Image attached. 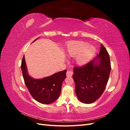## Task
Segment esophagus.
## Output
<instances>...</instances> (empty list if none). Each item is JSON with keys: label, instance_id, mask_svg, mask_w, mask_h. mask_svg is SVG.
I'll list each match as a JSON object with an SVG mask.
<instances>
[{"label": "esophagus", "instance_id": "obj_1", "mask_svg": "<svg viewBox=\"0 0 130 130\" xmlns=\"http://www.w3.org/2000/svg\"><path fill=\"white\" fill-rule=\"evenodd\" d=\"M73 74V70H71L70 69H69L67 72L66 73V75H67V77H69V76H72Z\"/></svg>", "mask_w": 130, "mask_h": 130}]
</instances>
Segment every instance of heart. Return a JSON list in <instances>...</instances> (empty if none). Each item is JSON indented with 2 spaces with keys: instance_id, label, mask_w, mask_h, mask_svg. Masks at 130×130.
Masks as SVG:
<instances>
[{
  "instance_id": "heart-1",
  "label": "heart",
  "mask_w": 130,
  "mask_h": 130,
  "mask_svg": "<svg viewBox=\"0 0 130 130\" xmlns=\"http://www.w3.org/2000/svg\"><path fill=\"white\" fill-rule=\"evenodd\" d=\"M69 56L75 57L78 65H84L91 59L96 53V49L93 45L84 41H73L69 43L67 47Z\"/></svg>"
}]
</instances>
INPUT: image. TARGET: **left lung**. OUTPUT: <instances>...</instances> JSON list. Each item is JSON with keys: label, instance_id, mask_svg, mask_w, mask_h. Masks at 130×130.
Here are the masks:
<instances>
[{"label": "left lung", "instance_id": "obj_1", "mask_svg": "<svg viewBox=\"0 0 130 130\" xmlns=\"http://www.w3.org/2000/svg\"><path fill=\"white\" fill-rule=\"evenodd\" d=\"M99 58L100 62L96 64L95 61ZM111 70L109 54L101 44L97 57L84 66L74 67L73 78L78 100L91 104L99 98L105 89Z\"/></svg>", "mask_w": 130, "mask_h": 130}]
</instances>
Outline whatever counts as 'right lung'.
<instances>
[{"instance_id":"obj_1","label":"right lung","mask_w":130,"mask_h":130,"mask_svg":"<svg viewBox=\"0 0 130 130\" xmlns=\"http://www.w3.org/2000/svg\"><path fill=\"white\" fill-rule=\"evenodd\" d=\"M21 69L25 84L34 99L41 104H49L58 99L62 82L66 77V70L42 79H34L27 74L24 55L22 60Z\"/></svg>"}]
</instances>
